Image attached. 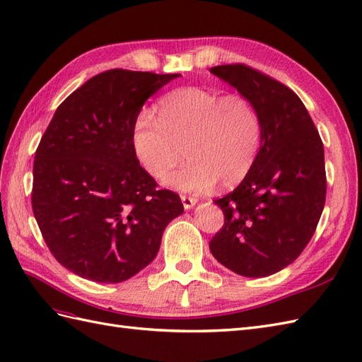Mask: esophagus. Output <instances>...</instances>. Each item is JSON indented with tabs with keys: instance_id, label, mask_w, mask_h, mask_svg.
<instances>
[{
	"instance_id": "esophagus-1",
	"label": "esophagus",
	"mask_w": 362,
	"mask_h": 362,
	"mask_svg": "<svg viewBox=\"0 0 362 362\" xmlns=\"http://www.w3.org/2000/svg\"><path fill=\"white\" fill-rule=\"evenodd\" d=\"M182 203H183V208L185 209H191L196 206L197 199L196 197H188V196H182Z\"/></svg>"
}]
</instances>
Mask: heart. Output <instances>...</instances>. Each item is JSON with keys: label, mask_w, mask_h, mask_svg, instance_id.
Segmentation results:
<instances>
[{"label": "heart", "mask_w": 362, "mask_h": 362, "mask_svg": "<svg viewBox=\"0 0 362 362\" xmlns=\"http://www.w3.org/2000/svg\"><path fill=\"white\" fill-rule=\"evenodd\" d=\"M157 108L159 119L141 110L132 127L134 157L150 177H165L183 154L189 162L165 180L180 192H206L217 182L233 188L251 173L263 137L260 111L251 99L180 87L166 93Z\"/></svg>", "instance_id": "heart-1"}]
</instances>
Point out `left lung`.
Returning <instances> with one entry per match:
<instances>
[{
	"instance_id": "left-lung-1",
	"label": "left lung",
	"mask_w": 362,
	"mask_h": 362,
	"mask_svg": "<svg viewBox=\"0 0 362 362\" xmlns=\"http://www.w3.org/2000/svg\"><path fill=\"white\" fill-rule=\"evenodd\" d=\"M260 111L263 137L251 173L214 200L225 225L209 242L217 262L243 276H267L295 262L326 202L321 137L301 99L264 73L228 64L209 70Z\"/></svg>"
}]
</instances>
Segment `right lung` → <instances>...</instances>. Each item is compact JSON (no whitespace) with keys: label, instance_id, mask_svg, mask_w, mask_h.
I'll return each mask as SVG.
<instances>
[{"label":"right lung","instance_id":"right-lung-1","mask_svg":"<svg viewBox=\"0 0 362 362\" xmlns=\"http://www.w3.org/2000/svg\"><path fill=\"white\" fill-rule=\"evenodd\" d=\"M180 75L115 69L62 102L33 163L32 208L53 257L86 280L120 283L150 264L182 200L136 160L132 127L146 99Z\"/></svg>","mask_w":362,"mask_h":362}]
</instances>
